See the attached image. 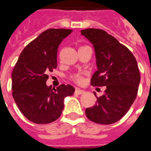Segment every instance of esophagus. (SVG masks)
I'll return each instance as SVG.
<instances>
[{
  "label": "esophagus",
  "instance_id": "34e87169",
  "mask_svg": "<svg viewBox=\"0 0 151 151\" xmlns=\"http://www.w3.org/2000/svg\"><path fill=\"white\" fill-rule=\"evenodd\" d=\"M75 93L80 95V94H83V93H84L85 90H81V89H79V88H77V89L75 90Z\"/></svg>",
  "mask_w": 151,
  "mask_h": 151
}]
</instances>
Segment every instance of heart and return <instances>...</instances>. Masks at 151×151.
I'll use <instances>...</instances> for the list:
<instances>
[{
    "instance_id": "b5f03b06",
    "label": "heart",
    "mask_w": 151,
    "mask_h": 151,
    "mask_svg": "<svg viewBox=\"0 0 151 151\" xmlns=\"http://www.w3.org/2000/svg\"><path fill=\"white\" fill-rule=\"evenodd\" d=\"M73 80L76 82H78V83H81L82 81H83V78H82V76L81 74H75V75L73 77Z\"/></svg>"
}]
</instances>
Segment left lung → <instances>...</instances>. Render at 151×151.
<instances>
[{"label": "left lung", "mask_w": 151, "mask_h": 151, "mask_svg": "<svg viewBox=\"0 0 151 151\" xmlns=\"http://www.w3.org/2000/svg\"><path fill=\"white\" fill-rule=\"evenodd\" d=\"M93 44L98 70L92 76L91 85L106 86L97 103L86 110L90 121L110 125L120 120L129 110L138 93L140 73L133 53L113 36L102 29L81 31ZM96 96V94H95Z\"/></svg>", "instance_id": "8db88e82"}]
</instances>
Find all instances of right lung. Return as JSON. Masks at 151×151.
<instances>
[{
	"label": "right lung",
	"instance_id": "add662e5",
	"mask_svg": "<svg viewBox=\"0 0 151 151\" xmlns=\"http://www.w3.org/2000/svg\"><path fill=\"white\" fill-rule=\"evenodd\" d=\"M72 29H50L31 41L19 57L12 73L13 97L25 118L37 124L53 122L61 116L64 99L75 89L62 84L48 86V73L57 68L59 45Z\"/></svg>",
	"mask_w": 151,
	"mask_h": 151
}]
</instances>
